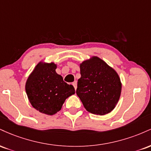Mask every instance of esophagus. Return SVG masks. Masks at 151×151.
I'll return each instance as SVG.
<instances>
[{
  "instance_id": "1",
  "label": "esophagus",
  "mask_w": 151,
  "mask_h": 151,
  "mask_svg": "<svg viewBox=\"0 0 151 151\" xmlns=\"http://www.w3.org/2000/svg\"><path fill=\"white\" fill-rule=\"evenodd\" d=\"M72 85L74 86V89H75V90L77 89V81H74L73 83H72Z\"/></svg>"
}]
</instances>
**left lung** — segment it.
Masks as SVG:
<instances>
[{"label":"left lung","mask_w":151,"mask_h":151,"mask_svg":"<svg viewBox=\"0 0 151 151\" xmlns=\"http://www.w3.org/2000/svg\"><path fill=\"white\" fill-rule=\"evenodd\" d=\"M79 67L81 77L76 92L84 108L96 115L110 113L121 96L122 84L119 74L96 56L83 61Z\"/></svg>","instance_id":"1"}]
</instances>
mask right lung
<instances>
[{"mask_svg":"<svg viewBox=\"0 0 151 151\" xmlns=\"http://www.w3.org/2000/svg\"><path fill=\"white\" fill-rule=\"evenodd\" d=\"M54 62L40 61L25 83V91L32 107L40 113L54 115L61 110L66 99L75 93L74 86L63 81Z\"/></svg>","mask_w":151,"mask_h":151,"instance_id":"right-lung-1","label":"right lung"}]
</instances>
